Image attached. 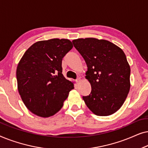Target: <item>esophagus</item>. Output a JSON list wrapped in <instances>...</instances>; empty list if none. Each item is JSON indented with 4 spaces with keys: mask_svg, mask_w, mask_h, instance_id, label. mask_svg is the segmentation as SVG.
Returning a JSON list of instances; mask_svg holds the SVG:
<instances>
[{
    "mask_svg": "<svg viewBox=\"0 0 148 148\" xmlns=\"http://www.w3.org/2000/svg\"><path fill=\"white\" fill-rule=\"evenodd\" d=\"M81 81H82V80H81L80 78H77V79L75 80V82H76L77 84H79V83L81 82Z\"/></svg>",
    "mask_w": 148,
    "mask_h": 148,
    "instance_id": "esophagus-1",
    "label": "esophagus"
}]
</instances>
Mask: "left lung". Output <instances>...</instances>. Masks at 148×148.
<instances>
[{"mask_svg": "<svg viewBox=\"0 0 148 148\" xmlns=\"http://www.w3.org/2000/svg\"><path fill=\"white\" fill-rule=\"evenodd\" d=\"M88 66L86 78L90 94L83 96L85 103L98 116L114 114L123 106L130 90V66L123 50L112 42L97 38L72 41Z\"/></svg>", "mask_w": 148, "mask_h": 148, "instance_id": "left-lung-1", "label": "left lung"}]
</instances>
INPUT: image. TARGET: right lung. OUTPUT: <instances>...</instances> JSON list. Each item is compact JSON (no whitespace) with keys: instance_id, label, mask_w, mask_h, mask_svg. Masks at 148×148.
Masks as SVG:
<instances>
[{"instance_id":"obj_1","label":"right lung","mask_w":148,"mask_h":148,"mask_svg":"<svg viewBox=\"0 0 148 148\" xmlns=\"http://www.w3.org/2000/svg\"><path fill=\"white\" fill-rule=\"evenodd\" d=\"M72 48L69 40L54 38L36 42L22 56L16 72L17 89L33 114L53 116L74 88L62 73V58Z\"/></svg>"}]
</instances>
